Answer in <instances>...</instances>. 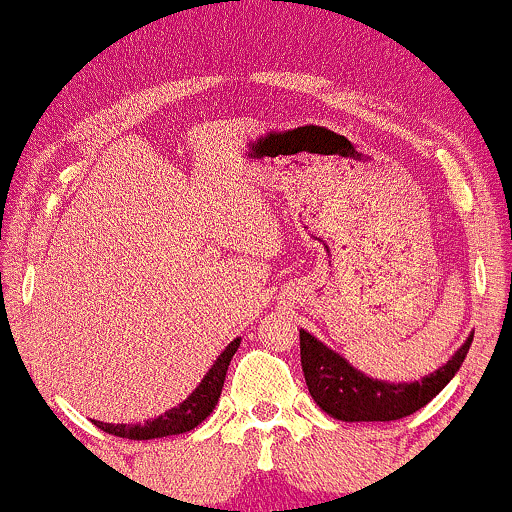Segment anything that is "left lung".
<instances>
[{
    "label": "left lung",
    "mask_w": 512,
    "mask_h": 512,
    "mask_svg": "<svg viewBox=\"0 0 512 512\" xmlns=\"http://www.w3.org/2000/svg\"><path fill=\"white\" fill-rule=\"evenodd\" d=\"M474 334L438 370L414 383H387L370 378L344 356L301 330V366L310 397L337 421H397L426 407L460 370Z\"/></svg>",
    "instance_id": "obj_1"
}]
</instances>
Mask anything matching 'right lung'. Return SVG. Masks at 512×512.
I'll return each instance as SVG.
<instances>
[{
	"mask_svg": "<svg viewBox=\"0 0 512 512\" xmlns=\"http://www.w3.org/2000/svg\"><path fill=\"white\" fill-rule=\"evenodd\" d=\"M240 337L233 339L226 349L221 351L219 358L214 361V366L207 370V375L202 378L192 395L180 402L178 407L168 409L166 414L156 416V419L144 421V424H103L96 421V426L105 433H113L117 438H129V440H151V438H166V436H178V433H187L192 428H197L204 419L214 411L219 404L223 380H226V370L231 366V358L238 351Z\"/></svg>",
	"mask_w": 512,
	"mask_h": 512,
	"instance_id": "1",
	"label": "right lung"
}]
</instances>
